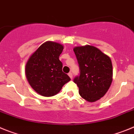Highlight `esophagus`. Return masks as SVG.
Instances as JSON below:
<instances>
[{"instance_id":"34e87169","label":"esophagus","mask_w":134,"mask_h":134,"mask_svg":"<svg viewBox=\"0 0 134 134\" xmlns=\"http://www.w3.org/2000/svg\"><path fill=\"white\" fill-rule=\"evenodd\" d=\"M68 76H69L70 78L71 79H72V73H71V72H69V73H68Z\"/></svg>"}]
</instances>
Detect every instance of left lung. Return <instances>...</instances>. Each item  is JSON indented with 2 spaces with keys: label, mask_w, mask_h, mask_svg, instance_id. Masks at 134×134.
Here are the masks:
<instances>
[{
  "label": "left lung",
  "mask_w": 134,
  "mask_h": 134,
  "mask_svg": "<svg viewBox=\"0 0 134 134\" xmlns=\"http://www.w3.org/2000/svg\"><path fill=\"white\" fill-rule=\"evenodd\" d=\"M80 68V76L74 79L82 98L95 102L103 97L113 80V66L110 57L94 46L74 47Z\"/></svg>",
  "instance_id": "8db88e82"
}]
</instances>
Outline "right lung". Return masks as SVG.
I'll return each instance as SVG.
<instances>
[{"label":"right lung","mask_w":134,"mask_h":134,"mask_svg":"<svg viewBox=\"0 0 134 134\" xmlns=\"http://www.w3.org/2000/svg\"><path fill=\"white\" fill-rule=\"evenodd\" d=\"M64 46L48 41L41 44L29 57L25 65V75L33 89L43 97H52L61 91L70 80L62 72V63L59 60Z\"/></svg>","instance_id":"right-lung-1"}]
</instances>
